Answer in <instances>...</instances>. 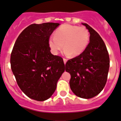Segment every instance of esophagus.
<instances>
[{
	"label": "esophagus",
	"instance_id": "34e87169",
	"mask_svg": "<svg viewBox=\"0 0 121 121\" xmlns=\"http://www.w3.org/2000/svg\"><path fill=\"white\" fill-rule=\"evenodd\" d=\"M63 61H64V63H65V64H66V62H67V60L64 58H63Z\"/></svg>",
	"mask_w": 121,
	"mask_h": 121
}]
</instances>
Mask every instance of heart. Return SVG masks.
Listing matches in <instances>:
<instances>
[{"label": "heart", "instance_id": "1", "mask_svg": "<svg viewBox=\"0 0 121 121\" xmlns=\"http://www.w3.org/2000/svg\"><path fill=\"white\" fill-rule=\"evenodd\" d=\"M89 41L90 34L86 27L65 24L56 29L54 36L49 38V45L55 55L64 48L65 55L77 56L86 49Z\"/></svg>", "mask_w": 121, "mask_h": 121}]
</instances>
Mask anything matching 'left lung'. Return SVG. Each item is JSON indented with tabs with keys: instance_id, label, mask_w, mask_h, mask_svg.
Masks as SVG:
<instances>
[{
	"instance_id": "obj_1",
	"label": "left lung",
	"mask_w": 121,
	"mask_h": 121,
	"mask_svg": "<svg viewBox=\"0 0 121 121\" xmlns=\"http://www.w3.org/2000/svg\"><path fill=\"white\" fill-rule=\"evenodd\" d=\"M90 32V42L81 55L69 60L66 71L70 74L69 84L77 96L89 99L103 90L107 79L110 58L106 46L96 31L82 23Z\"/></svg>"
}]
</instances>
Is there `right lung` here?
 <instances>
[{"label": "right lung", "mask_w": 121, "mask_h": 121, "mask_svg": "<svg viewBox=\"0 0 121 121\" xmlns=\"http://www.w3.org/2000/svg\"><path fill=\"white\" fill-rule=\"evenodd\" d=\"M59 25L32 24L20 33L13 47L11 70L18 87L32 99L49 98L65 70L63 58L51 54L49 45L51 35Z\"/></svg>", "instance_id": "add662e5"}]
</instances>
